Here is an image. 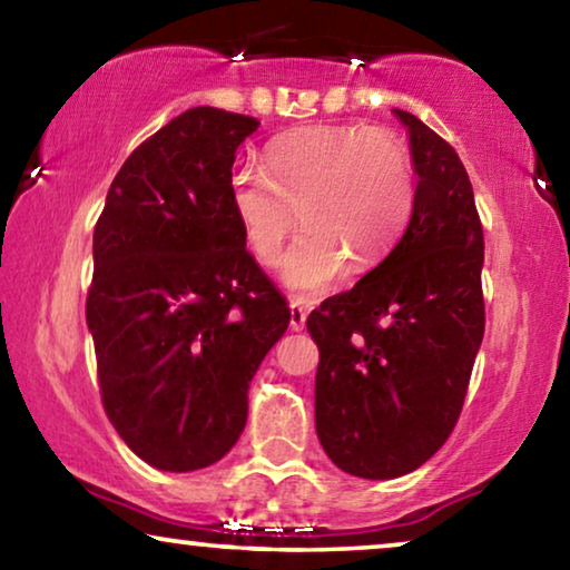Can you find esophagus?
Wrapping results in <instances>:
<instances>
[{
    "label": "esophagus",
    "mask_w": 570,
    "mask_h": 570,
    "mask_svg": "<svg viewBox=\"0 0 570 570\" xmlns=\"http://www.w3.org/2000/svg\"><path fill=\"white\" fill-rule=\"evenodd\" d=\"M292 321H289V325H292V331H302L305 328V321H307V309L299 305V302H292Z\"/></svg>",
    "instance_id": "1"
}]
</instances>
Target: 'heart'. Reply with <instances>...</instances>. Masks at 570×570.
I'll list each match as a JSON object with an SVG mask.
<instances>
[{
  "mask_svg": "<svg viewBox=\"0 0 570 570\" xmlns=\"http://www.w3.org/2000/svg\"><path fill=\"white\" fill-rule=\"evenodd\" d=\"M229 200L255 261L273 265L294 224H305L286 255L284 276L299 297H315L375 263L409 222L414 164L406 142L385 127L313 125L268 146L265 169L237 166Z\"/></svg>",
  "mask_w": 570,
  "mask_h": 570,
  "instance_id": "1",
  "label": "heart"
}]
</instances>
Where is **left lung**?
Returning <instances> with one entry per match:
<instances>
[{
  "instance_id": "1",
  "label": "left lung",
  "mask_w": 570,
  "mask_h": 570,
  "mask_svg": "<svg viewBox=\"0 0 570 570\" xmlns=\"http://www.w3.org/2000/svg\"><path fill=\"white\" fill-rule=\"evenodd\" d=\"M416 189L406 232L354 289L307 317L321 348L315 428L346 474L414 472L456 428L484 333V237L456 150L414 114Z\"/></svg>"
}]
</instances>
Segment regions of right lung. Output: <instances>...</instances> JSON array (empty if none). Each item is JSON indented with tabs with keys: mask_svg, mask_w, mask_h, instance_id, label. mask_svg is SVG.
Masks as SVG:
<instances>
[{
	"mask_svg": "<svg viewBox=\"0 0 570 570\" xmlns=\"http://www.w3.org/2000/svg\"><path fill=\"white\" fill-rule=\"evenodd\" d=\"M255 117L195 106L127 156L94 232L86 321L104 412L164 472L232 451L247 389L289 305L247 253L229 200Z\"/></svg>",
	"mask_w": 570,
	"mask_h": 570,
	"instance_id": "1",
	"label": "right lung"
}]
</instances>
